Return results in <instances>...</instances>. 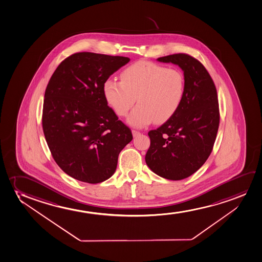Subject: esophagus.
<instances>
[{
	"instance_id": "esophagus-1",
	"label": "esophagus",
	"mask_w": 262,
	"mask_h": 262,
	"mask_svg": "<svg viewBox=\"0 0 262 262\" xmlns=\"http://www.w3.org/2000/svg\"><path fill=\"white\" fill-rule=\"evenodd\" d=\"M133 137H137L140 135V133L139 130H136V129H133Z\"/></svg>"
}]
</instances>
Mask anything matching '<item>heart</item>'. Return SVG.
Here are the masks:
<instances>
[{
  "label": "heart",
  "instance_id": "obj_1",
  "mask_svg": "<svg viewBox=\"0 0 262 262\" xmlns=\"http://www.w3.org/2000/svg\"><path fill=\"white\" fill-rule=\"evenodd\" d=\"M185 78L177 68H167L149 61H139L125 68L121 81L108 78L103 83L106 102L120 116H128L134 127H144L156 121L170 119L183 99Z\"/></svg>",
  "mask_w": 262,
  "mask_h": 262
}]
</instances>
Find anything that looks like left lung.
<instances>
[{"label": "left lung", "instance_id": "left-lung-1", "mask_svg": "<svg viewBox=\"0 0 262 262\" xmlns=\"http://www.w3.org/2000/svg\"><path fill=\"white\" fill-rule=\"evenodd\" d=\"M184 72L185 92L177 112L148 133L146 163L167 180L189 177L210 157L220 124L217 90L211 75L196 58L185 53L157 58Z\"/></svg>", "mask_w": 262, "mask_h": 262}]
</instances>
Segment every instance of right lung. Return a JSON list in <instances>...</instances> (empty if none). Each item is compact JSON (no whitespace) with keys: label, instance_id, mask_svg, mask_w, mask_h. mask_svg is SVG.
Masks as SVG:
<instances>
[{"label":"right lung","instance_id":"obj_1","mask_svg":"<svg viewBox=\"0 0 262 262\" xmlns=\"http://www.w3.org/2000/svg\"><path fill=\"white\" fill-rule=\"evenodd\" d=\"M129 61L78 52L59 64L45 91L42 129L55 162L75 180L97 184L115 173L132 130L107 105L103 83Z\"/></svg>","mask_w":262,"mask_h":262}]
</instances>
